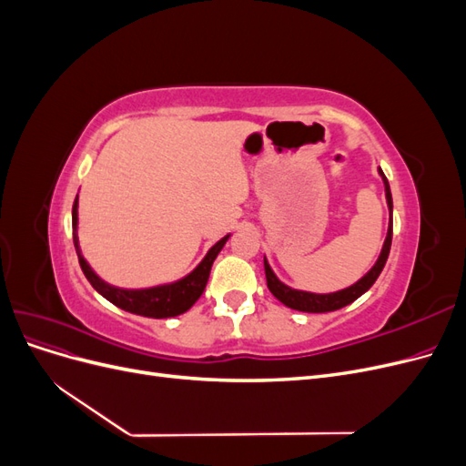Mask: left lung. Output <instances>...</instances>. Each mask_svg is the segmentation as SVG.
<instances>
[{
	"label": "left lung",
	"mask_w": 466,
	"mask_h": 466,
	"mask_svg": "<svg viewBox=\"0 0 466 466\" xmlns=\"http://www.w3.org/2000/svg\"><path fill=\"white\" fill-rule=\"evenodd\" d=\"M379 173L383 175V171L379 168ZM385 180V192H387V202H389V209H390V225H389V233L385 238L383 250H380V257L377 260V264L371 268V270L365 274L358 284H354L348 289L336 291V293H329V295H317V293H307V291H298L291 289L288 286L281 284V281L274 276V272L270 270V266L264 260V272H266V284L268 289L274 293V298L279 299L284 305H288L289 309H295V311H303V313H329V311H336V309H342L346 305H350L351 301H356L360 295H363L368 291L375 279L379 278V274L383 272V268L387 264L389 252H390V243H392V196H390V188H389V180L383 175Z\"/></svg>",
	"instance_id": "left-lung-1"
}]
</instances>
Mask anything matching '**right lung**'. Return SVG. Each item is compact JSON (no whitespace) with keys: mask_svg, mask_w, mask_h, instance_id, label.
<instances>
[{"mask_svg":"<svg viewBox=\"0 0 466 466\" xmlns=\"http://www.w3.org/2000/svg\"><path fill=\"white\" fill-rule=\"evenodd\" d=\"M72 225H74V245H76V252L79 257V266H81L83 274H86V278L89 279V284L98 293H101L105 299L124 309V311L139 315V317H149V319H168V317H177V315L187 313L188 309L196 301H198V298L204 293L211 264H214L216 257L219 255V250L223 248L225 241H228V237H223L219 243H216L209 248V252L200 262V266L196 268V270L190 276H187L185 279L177 281V284L132 291V289H116V288L106 286L105 281L98 279V276L91 270L86 258L81 257L79 243H77V198H76L74 209H72Z\"/></svg>","mask_w":466,"mask_h":466,"instance_id":"right-lung-1","label":"right lung"}]
</instances>
